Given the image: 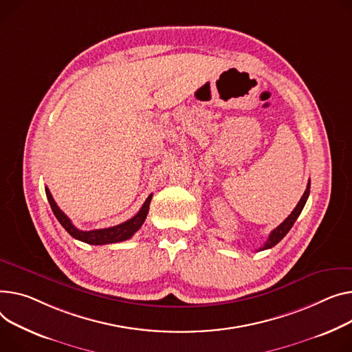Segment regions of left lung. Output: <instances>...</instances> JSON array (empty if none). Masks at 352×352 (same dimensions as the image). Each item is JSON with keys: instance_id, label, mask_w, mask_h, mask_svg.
I'll return each instance as SVG.
<instances>
[{"instance_id": "obj_1", "label": "left lung", "mask_w": 352, "mask_h": 352, "mask_svg": "<svg viewBox=\"0 0 352 352\" xmlns=\"http://www.w3.org/2000/svg\"><path fill=\"white\" fill-rule=\"evenodd\" d=\"M309 195H310V181H309V184H307V188H306V191H304V194H302V197H301V199L298 201V204L296 205V208L293 209V212L282 222L280 223L276 229H273L272 230V233L269 235V239L266 241V243L259 249V250H266V249H270V248H273V246H276L280 241H282L287 233H289V230L292 229V226L294 225V222H296V219L298 218V215L301 214V210H302V208H304V205H306V202H307V198H309Z\"/></svg>"}]
</instances>
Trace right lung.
<instances>
[{"label": "right lung", "mask_w": 352, "mask_h": 352, "mask_svg": "<svg viewBox=\"0 0 352 352\" xmlns=\"http://www.w3.org/2000/svg\"><path fill=\"white\" fill-rule=\"evenodd\" d=\"M45 192H46V198L50 201V205L54 210V214L56 217V219L59 221V223L66 229V232L69 233L70 236L89 243V245H106V243H116V242H123L130 239L134 233L142 228V225L144 223L147 214H148V209H150V202L153 198V194L148 195V198L146 199V202L143 204L142 209L138 210L137 215H134L131 219L120 223V225H116L111 228H104V229H93V230H80L78 229L70 219L62 212L59 209V206L56 205L55 199L52 198L48 186H45Z\"/></svg>", "instance_id": "1"}]
</instances>
